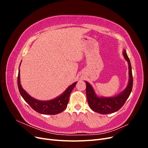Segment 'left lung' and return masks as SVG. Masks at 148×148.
<instances>
[{
	"mask_svg": "<svg viewBox=\"0 0 148 148\" xmlns=\"http://www.w3.org/2000/svg\"><path fill=\"white\" fill-rule=\"evenodd\" d=\"M123 55L128 64L129 69V82L126 89L117 96L112 97H99L95 94L92 87L90 84L85 82L86 84V97L88 104L90 108L96 112L101 114H108L115 112L122 107L125 101L127 100L133 88V75L132 66L126 51L124 50Z\"/></svg>",
	"mask_w": 148,
	"mask_h": 148,
	"instance_id": "1",
	"label": "left lung"
}]
</instances>
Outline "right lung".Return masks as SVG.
Segmentation results:
<instances>
[{"instance_id":"obj_1","label":"right lung","mask_w":148,"mask_h":148,"mask_svg":"<svg viewBox=\"0 0 148 148\" xmlns=\"http://www.w3.org/2000/svg\"><path fill=\"white\" fill-rule=\"evenodd\" d=\"M18 75V87L20 95L24 100L31 106V108L37 112L42 114L56 115L64 111L69 103V97L71 92L75 86L77 82L73 83L66 89L62 95L51 101H38L31 97L24 89L22 88L20 80V70Z\"/></svg>"}]
</instances>
